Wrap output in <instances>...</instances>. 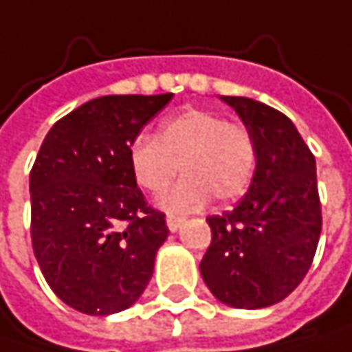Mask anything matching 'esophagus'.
Segmentation results:
<instances>
[{
	"mask_svg": "<svg viewBox=\"0 0 352 352\" xmlns=\"http://www.w3.org/2000/svg\"><path fill=\"white\" fill-rule=\"evenodd\" d=\"M182 222H184V218H180V216H168L166 218V224H168V230L170 232H178V228L182 226Z\"/></svg>",
	"mask_w": 352,
	"mask_h": 352,
	"instance_id": "34e87169",
	"label": "esophagus"
}]
</instances>
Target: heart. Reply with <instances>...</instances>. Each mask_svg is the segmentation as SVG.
<instances>
[{
  "label": "heart",
  "instance_id": "1",
  "mask_svg": "<svg viewBox=\"0 0 352 352\" xmlns=\"http://www.w3.org/2000/svg\"><path fill=\"white\" fill-rule=\"evenodd\" d=\"M128 162L136 184L152 194L162 192L182 170L184 178L164 194L158 206L168 212H192L210 196L232 202L246 192L256 166V144L244 124L192 108L164 120L156 138H134Z\"/></svg>",
  "mask_w": 352,
  "mask_h": 352
}]
</instances>
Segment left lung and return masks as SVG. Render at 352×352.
<instances>
[{"instance_id": "8db88e82", "label": "left lung", "mask_w": 352, "mask_h": 352, "mask_svg": "<svg viewBox=\"0 0 352 352\" xmlns=\"http://www.w3.org/2000/svg\"><path fill=\"white\" fill-rule=\"evenodd\" d=\"M256 144V166L239 204L208 216L212 242L200 274L234 309H266L296 289L313 264L322 228L316 162L285 113L242 96H220Z\"/></svg>"}]
</instances>
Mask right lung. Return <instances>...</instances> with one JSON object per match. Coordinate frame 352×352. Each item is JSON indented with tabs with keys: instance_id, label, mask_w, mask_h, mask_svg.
Wrapping results in <instances>:
<instances>
[{
	"instance_id": "add662e5",
	"label": "right lung",
	"mask_w": 352,
	"mask_h": 352,
	"mask_svg": "<svg viewBox=\"0 0 352 352\" xmlns=\"http://www.w3.org/2000/svg\"><path fill=\"white\" fill-rule=\"evenodd\" d=\"M172 94L102 96L52 126L30 174L32 244L52 290L94 316L130 309L168 239L128 150Z\"/></svg>"
}]
</instances>
